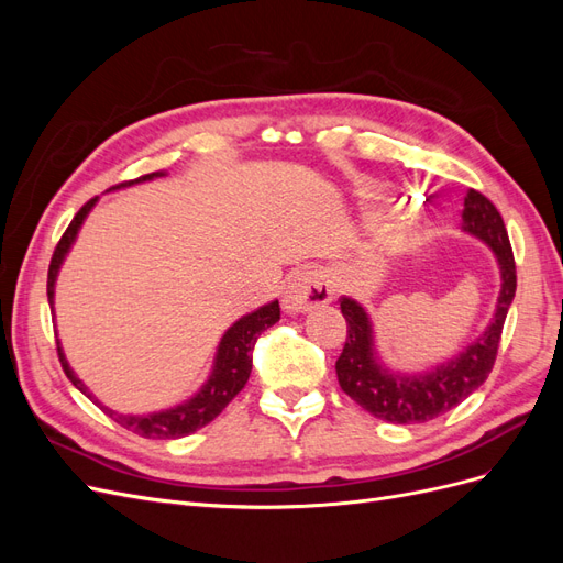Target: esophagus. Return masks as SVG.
Instances as JSON below:
<instances>
[{"label": "esophagus", "mask_w": 563, "mask_h": 563, "mask_svg": "<svg viewBox=\"0 0 563 563\" xmlns=\"http://www.w3.org/2000/svg\"><path fill=\"white\" fill-rule=\"evenodd\" d=\"M333 300V291L329 282L323 279L317 267H298L291 272V277L286 279L284 296H282V308L286 314H300L310 312L314 308H323Z\"/></svg>", "instance_id": "1"}]
</instances>
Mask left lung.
Here are the masks:
<instances>
[{
  "label": "left lung",
  "mask_w": 563,
  "mask_h": 563,
  "mask_svg": "<svg viewBox=\"0 0 563 563\" xmlns=\"http://www.w3.org/2000/svg\"><path fill=\"white\" fill-rule=\"evenodd\" d=\"M463 232L486 244L496 255L500 294L484 333L453 360L416 373L389 368L378 352L376 329L368 310L354 298H340V312L347 321V340L335 362L338 383L371 416L395 424L428 422L465 401L488 378L507 310L515 300L517 267L503 216L476 190L465 195Z\"/></svg>",
  "instance_id": "8db88e82"
}]
</instances>
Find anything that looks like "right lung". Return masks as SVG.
I'll return each instance as SVG.
<instances>
[{"mask_svg": "<svg viewBox=\"0 0 563 563\" xmlns=\"http://www.w3.org/2000/svg\"><path fill=\"white\" fill-rule=\"evenodd\" d=\"M162 176H166V172H155V174L141 176L139 180L122 183V185L112 187V190H119V187L135 185V183L155 180V178H162ZM96 201H98V197H93L91 201L84 203V207L77 211V216L73 218V223L67 225L65 234L60 236V242L54 251V258H51L48 282H46V296H48L51 312H54L56 279H58L60 265L65 261V255L70 253L73 244L77 242V234L84 225V220H87V216L96 207ZM277 321H279V300H272V302L263 305V308L244 314L242 319H236L232 327L223 333V338H220L209 378L197 389V395L190 397L187 401H183V404H178V406H174V408H164V411L145 413V416H124V413H117V411H112V408L100 404L93 397V391H89V387L77 378V373L70 368V364H67L65 352L60 347V340H58V356H60L65 376L73 380V385L81 391V395H87L91 401H96L110 418H114L119 424H122V428L131 430L133 434H139V437H147V439H178V437H187V434L197 432L199 428H203V424H209L236 395H240V391L246 385V380H249V376H251V366H253L251 364V352H253L255 340H258V335L265 329L275 327Z\"/></svg>", "mask_w": 563, "mask_h": 563, "instance_id": "add662e5", "label": "right lung"}]
</instances>
